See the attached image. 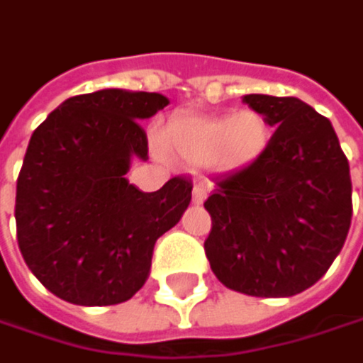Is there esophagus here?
<instances>
[{
	"instance_id": "esophagus-1",
	"label": "esophagus",
	"mask_w": 363,
	"mask_h": 363,
	"mask_svg": "<svg viewBox=\"0 0 363 363\" xmlns=\"http://www.w3.org/2000/svg\"><path fill=\"white\" fill-rule=\"evenodd\" d=\"M206 197H208V186H206V182H197V184L193 186V203H203Z\"/></svg>"
}]
</instances>
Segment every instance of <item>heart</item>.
I'll list each match as a JSON object with an SVG mask.
<instances>
[{"label": "heart", "instance_id": "heart-1", "mask_svg": "<svg viewBox=\"0 0 363 363\" xmlns=\"http://www.w3.org/2000/svg\"><path fill=\"white\" fill-rule=\"evenodd\" d=\"M271 143L269 121L254 109L233 115L174 117L164 130L168 153L191 166H212L220 172H240L260 162Z\"/></svg>", "mask_w": 363, "mask_h": 363}]
</instances>
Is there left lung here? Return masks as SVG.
Here are the masks:
<instances>
[{
	"instance_id": "obj_1",
	"label": "left lung",
	"mask_w": 363,
	"mask_h": 363,
	"mask_svg": "<svg viewBox=\"0 0 363 363\" xmlns=\"http://www.w3.org/2000/svg\"><path fill=\"white\" fill-rule=\"evenodd\" d=\"M275 128L254 166L216 181L203 208V244L227 288L264 298L294 296L324 277L351 225L349 162L324 115L294 96L246 94Z\"/></svg>"
}]
</instances>
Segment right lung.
Masks as SVG:
<instances>
[{"mask_svg": "<svg viewBox=\"0 0 363 363\" xmlns=\"http://www.w3.org/2000/svg\"><path fill=\"white\" fill-rule=\"evenodd\" d=\"M168 103L157 92L107 88L67 99L33 132L16 181V238L58 298L105 307L145 286L153 246L181 220L193 189L174 177L145 193L125 179L134 157H149L138 121Z\"/></svg>", "mask_w": 363, "mask_h": 363, "instance_id": "right-lung-1", "label": "right lung"}]
</instances>
